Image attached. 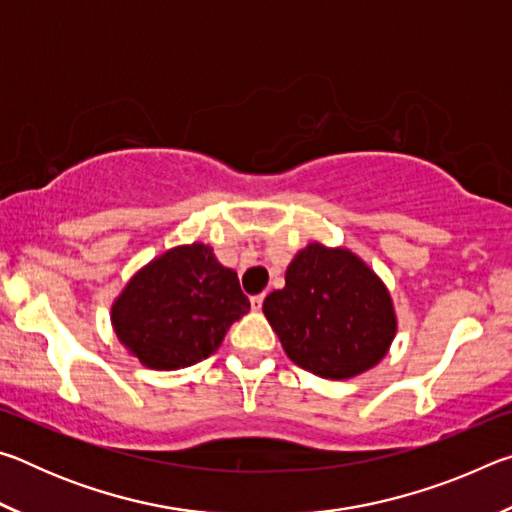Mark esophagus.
I'll use <instances>...</instances> for the list:
<instances>
[{
    "instance_id": "obj_1",
    "label": "esophagus",
    "mask_w": 512,
    "mask_h": 512,
    "mask_svg": "<svg viewBox=\"0 0 512 512\" xmlns=\"http://www.w3.org/2000/svg\"><path fill=\"white\" fill-rule=\"evenodd\" d=\"M262 305H264V293H259V296H253V298H250V307H253L255 311L262 309Z\"/></svg>"
}]
</instances>
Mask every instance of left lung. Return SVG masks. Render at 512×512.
Listing matches in <instances>:
<instances>
[{
    "mask_svg": "<svg viewBox=\"0 0 512 512\" xmlns=\"http://www.w3.org/2000/svg\"><path fill=\"white\" fill-rule=\"evenodd\" d=\"M264 316L287 357L323 379H352L386 357L397 314L384 280L343 246L311 241L287 266Z\"/></svg>",
    "mask_w": 512,
    "mask_h": 512,
    "instance_id": "obj_1",
    "label": "left lung"
}]
</instances>
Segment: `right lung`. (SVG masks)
I'll return each instance as SVG.
<instances>
[{
	"instance_id": "right-lung-1",
	"label": "right lung",
	"mask_w": 512,
	"mask_h": 512,
	"mask_svg": "<svg viewBox=\"0 0 512 512\" xmlns=\"http://www.w3.org/2000/svg\"><path fill=\"white\" fill-rule=\"evenodd\" d=\"M237 271L212 246H173L153 257L112 300L110 323L131 357L151 370H180L219 350L230 325L248 314Z\"/></svg>"
}]
</instances>
